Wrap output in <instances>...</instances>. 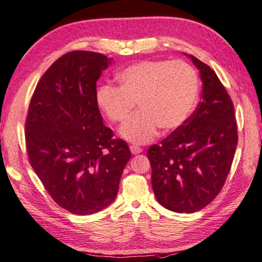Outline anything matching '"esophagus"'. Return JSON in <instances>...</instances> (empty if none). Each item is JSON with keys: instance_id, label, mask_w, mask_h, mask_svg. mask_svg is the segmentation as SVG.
Segmentation results:
<instances>
[{"instance_id": "obj_1", "label": "esophagus", "mask_w": 262, "mask_h": 262, "mask_svg": "<svg viewBox=\"0 0 262 262\" xmlns=\"http://www.w3.org/2000/svg\"><path fill=\"white\" fill-rule=\"evenodd\" d=\"M130 150H131V153L134 154V155H138V154H140L141 152H143V149H141L139 146H137V145H131L130 146Z\"/></svg>"}]
</instances>
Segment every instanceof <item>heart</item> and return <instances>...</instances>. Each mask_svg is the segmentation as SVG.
Wrapping results in <instances>:
<instances>
[{
	"mask_svg": "<svg viewBox=\"0 0 262 262\" xmlns=\"http://www.w3.org/2000/svg\"><path fill=\"white\" fill-rule=\"evenodd\" d=\"M119 86H99L96 104L114 123L130 116L136 103L140 110L119 128L123 139L146 144L160 127H181L194 110L199 93L196 72L183 61H143L131 64L117 75Z\"/></svg>",
	"mask_w": 262,
	"mask_h": 262,
	"instance_id": "heart-1",
	"label": "heart"
}]
</instances>
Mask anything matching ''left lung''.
<instances>
[{
	"instance_id": "8db88e82",
	"label": "left lung",
	"mask_w": 262,
	"mask_h": 262,
	"mask_svg": "<svg viewBox=\"0 0 262 262\" xmlns=\"http://www.w3.org/2000/svg\"><path fill=\"white\" fill-rule=\"evenodd\" d=\"M199 70L203 93L198 107L181 127L150 146L155 198L176 213H194L215 199L237 147V124L231 99L207 64L185 54Z\"/></svg>"
}]
</instances>
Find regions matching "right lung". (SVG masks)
Here are the masks:
<instances>
[{"label":"right lung","instance_id":"add662e5","mask_svg":"<svg viewBox=\"0 0 262 262\" xmlns=\"http://www.w3.org/2000/svg\"><path fill=\"white\" fill-rule=\"evenodd\" d=\"M113 63L102 54L70 52L41 77L25 125L32 168L50 196L72 214L104 209L117 195L131 152L103 124L96 81Z\"/></svg>","mask_w":262,"mask_h":262}]
</instances>
